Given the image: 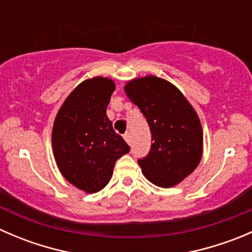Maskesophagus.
I'll return each instance as SVG.
<instances>
[{
    "label": "esophagus",
    "instance_id": "obj_1",
    "mask_svg": "<svg viewBox=\"0 0 252 252\" xmlns=\"http://www.w3.org/2000/svg\"><path fill=\"white\" fill-rule=\"evenodd\" d=\"M124 140L128 142L129 145H130V140H131V136H130V131H126V134H124Z\"/></svg>",
    "mask_w": 252,
    "mask_h": 252
}]
</instances>
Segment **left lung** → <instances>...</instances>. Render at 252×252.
I'll use <instances>...</instances> for the list:
<instances>
[{
    "label": "left lung",
    "mask_w": 252,
    "mask_h": 252,
    "mask_svg": "<svg viewBox=\"0 0 252 252\" xmlns=\"http://www.w3.org/2000/svg\"><path fill=\"white\" fill-rule=\"evenodd\" d=\"M124 91L151 130L150 152L138 159L145 178L161 188L179 184L201 161L204 135L199 116L179 89L164 79H133Z\"/></svg>",
    "instance_id": "1"
}]
</instances>
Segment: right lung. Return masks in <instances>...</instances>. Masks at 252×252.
Returning a JSON list of instances; mask_svg holds the SVG:
<instances>
[{
	"label": "right lung",
	"instance_id": "1",
	"mask_svg": "<svg viewBox=\"0 0 252 252\" xmlns=\"http://www.w3.org/2000/svg\"><path fill=\"white\" fill-rule=\"evenodd\" d=\"M114 89L108 78L83 81L65 98L53 123L58 169L70 184L89 194L108 184L116 161L130 150L106 114Z\"/></svg>",
	"mask_w": 252,
	"mask_h": 252
}]
</instances>
